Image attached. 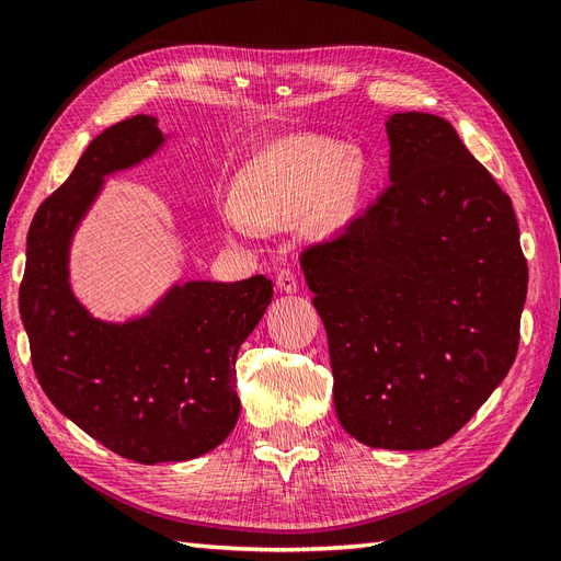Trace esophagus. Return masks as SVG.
<instances>
[{
    "instance_id": "esophagus-1",
    "label": "esophagus",
    "mask_w": 561,
    "mask_h": 561,
    "mask_svg": "<svg viewBox=\"0 0 561 561\" xmlns=\"http://www.w3.org/2000/svg\"><path fill=\"white\" fill-rule=\"evenodd\" d=\"M276 285H278L280 293H297V276L293 274L290 268H283V271H278Z\"/></svg>"
}]
</instances>
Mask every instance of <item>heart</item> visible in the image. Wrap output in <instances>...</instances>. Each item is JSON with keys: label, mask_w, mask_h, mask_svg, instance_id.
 I'll return each mask as SVG.
<instances>
[{"label": "heart", "mask_w": 561, "mask_h": 561, "mask_svg": "<svg viewBox=\"0 0 561 561\" xmlns=\"http://www.w3.org/2000/svg\"><path fill=\"white\" fill-rule=\"evenodd\" d=\"M365 161L344 145L322 138L280 140L239 171L225 203V225L239 239L299 219L311 239H328L358 215Z\"/></svg>", "instance_id": "obj_1"}]
</instances>
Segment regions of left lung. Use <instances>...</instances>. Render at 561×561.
<instances>
[{"mask_svg":"<svg viewBox=\"0 0 561 561\" xmlns=\"http://www.w3.org/2000/svg\"><path fill=\"white\" fill-rule=\"evenodd\" d=\"M390 186L301 268L328 332L334 407L367 447L431 449L513 367L526 260L513 201L443 116L386 122Z\"/></svg>","mask_w":561,"mask_h":561,"instance_id":"8db88e82","label":"left lung"}]
</instances>
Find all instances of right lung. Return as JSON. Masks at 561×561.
<instances>
[{"instance_id":"add662e5","label":"right lung","mask_w":561,"mask_h":561,"mask_svg":"<svg viewBox=\"0 0 561 561\" xmlns=\"http://www.w3.org/2000/svg\"><path fill=\"white\" fill-rule=\"evenodd\" d=\"M163 133L138 114L103 130L32 219L21 318L48 400L100 445L138 463L190 461L222 445L241 412L236 355L274 285H175L149 316L110 325L75 299L67 248L105 175L157 151Z\"/></svg>"}]
</instances>
